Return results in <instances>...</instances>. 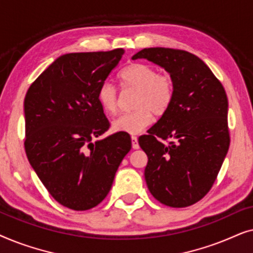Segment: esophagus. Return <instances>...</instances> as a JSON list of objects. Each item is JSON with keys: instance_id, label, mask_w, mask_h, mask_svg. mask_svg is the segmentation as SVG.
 I'll return each mask as SVG.
<instances>
[{"instance_id": "34e87169", "label": "esophagus", "mask_w": 253, "mask_h": 253, "mask_svg": "<svg viewBox=\"0 0 253 253\" xmlns=\"http://www.w3.org/2000/svg\"><path fill=\"white\" fill-rule=\"evenodd\" d=\"M131 144H132L133 150H138V148H139V144H138L137 137H134V136L131 137Z\"/></svg>"}]
</instances>
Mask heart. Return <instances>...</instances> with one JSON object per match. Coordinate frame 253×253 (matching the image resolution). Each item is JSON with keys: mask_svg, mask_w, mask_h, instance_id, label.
<instances>
[{"mask_svg": "<svg viewBox=\"0 0 253 253\" xmlns=\"http://www.w3.org/2000/svg\"><path fill=\"white\" fill-rule=\"evenodd\" d=\"M124 89H136L133 112L124 114L113 122V129L119 132L138 134L153 122L154 114L162 116L170 108L175 96V82L167 72H158L150 64H127L119 74ZM98 102L108 115L119 113V93L115 86L103 83L98 89Z\"/></svg>", "mask_w": 253, "mask_h": 253, "instance_id": "heart-1", "label": "heart"}]
</instances>
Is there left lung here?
Returning <instances> with one entry per match:
<instances>
[{
    "instance_id": "1",
    "label": "left lung",
    "mask_w": 253,
    "mask_h": 253,
    "mask_svg": "<svg viewBox=\"0 0 253 253\" xmlns=\"http://www.w3.org/2000/svg\"><path fill=\"white\" fill-rule=\"evenodd\" d=\"M137 58L160 65L175 82L170 108L138 140L148 158L147 188L164 205H193L212 188L229 148L226 91L189 51L144 48L132 56ZM168 139L172 141L165 144Z\"/></svg>"
}]
</instances>
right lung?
Wrapping results in <instances>:
<instances>
[{
	"mask_svg": "<svg viewBox=\"0 0 253 253\" xmlns=\"http://www.w3.org/2000/svg\"><path fill=\"white\" fill-rule=\"evenodd\" d=\"M123 54L117 48L62 55L25 95L27 159L50 196L70 210L99 205L131 150L126 132L93 141L109 129L98 89Z\"/></svg>",
	"mask_w": 253,
	"mask_h": 253,
	"instance_id": "right-lung-1",
	"label": "right lung"
}]
</instances>
